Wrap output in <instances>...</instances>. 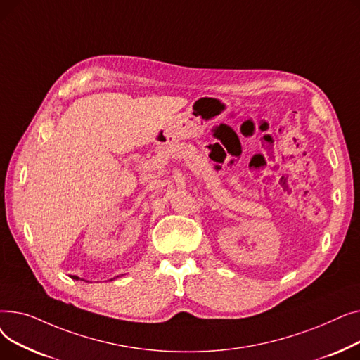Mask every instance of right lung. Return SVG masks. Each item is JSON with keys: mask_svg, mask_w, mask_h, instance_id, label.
I'll list each match as a JSON object with an SVG mask.
<instances>
[{"mask_svg": "<svg viewBox=\"0 0 360 360\" xmlns=\"http://www.w3.org/2000/svg\"><path fill=\"white\" fill-rule=\"evenodd\" d=\"M71 277H72L74 280H79V277H77V276H71Z\"/></svg>", "mask_w": 360, "mask_h": 360, "instance_id": "obj_1", "label": "right lung"}]
</instances>
